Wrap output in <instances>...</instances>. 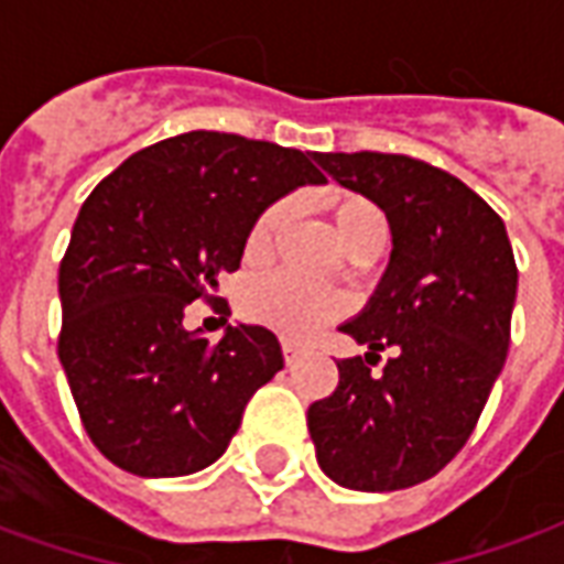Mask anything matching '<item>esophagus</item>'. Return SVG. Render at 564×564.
Here are the masks:
<instances>
[{"label": "esophagus", "mask_w": 564, "mask_h": 564, "mask_svg": "<svg viewBox=\"0 0 564 564\" xmlns=\"http://www.w3.org/2000/svg\"><path fill=\"white\" fill-rule=\"evenodd\" d=\"M283 359H286V366H293V362H299V356L305 354L302 350V344H295V341H283Z\"/></svg>", "instance_id": "obj_1"}]
</instances>
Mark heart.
Listing matches in <instances>:
<instances>
[{
  "label": "heart",
  "instance_id": "heart-1",
  "mask_svg": "<svg viewBox=\"0 0 564 564\" xmlns=\"http://www.w3.org/2000/svg\"><path fill=\"white\" fill-rule=\"evenodd\" d=\"M326 210H329L335 232L350 253L356 247L371 245V241L383 245L387 223L375 202L356 196V193H332L326 198ZM286 214H290V202H274L253 220L245 241L247 262H262L271 257L274 241L286 223ZM245 314L262 326L278 329L286 338H307L323 323L341 317L344 299L329 290L302 286L286 274H265L250 283V290L245 293Z\"/></svg>",
  "mask_w": 564,
  "mask_h": 564
}]
</instances>
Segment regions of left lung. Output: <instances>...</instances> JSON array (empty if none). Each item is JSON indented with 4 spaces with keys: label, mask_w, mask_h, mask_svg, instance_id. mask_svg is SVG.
<instances>
[{
    "label": "left lung",
    "mask_w": 564,
    "mask_h": 564,
    "mask_svg": "<svg viewBox=\"0 0 564 564\" xmlns=\"http://www.w3.org/2000/svg\"><path fill=\"white\" fill-rule=\"evenodd\" d=\"M390 220L392 257L366 311L344 323L366 356L307 408L319 468L338 486L392 492L435 477L471 437L510 344L517 262L508 229L459 177L402 153H314ZM380 349L393 359L380 376Z\"/></svg>",
    "instance_id": "8db88e82"
}]
</instances>
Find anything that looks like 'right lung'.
Here are the masks:
<instances>
[{
	"label": "right lung",
	"instance_id": "add662e5",
	"mask_svg": "<svg viewBox=\"0 0 564 564\" xmlns=\"http://www.w3.org/2000/svg\"><path fill=\"white\" fill-rule=\"evenodd\" d=\"M314 153L229 132H184L132 153L80 205L59 262L66 368L80 423L105 459L139 477L217 462L250 395L283 368L265 326L217 344L186 332L241 265L250 226L295 186L326 184ZM214 311H226L218 299Z\"/></svg>",
	"mask_w": 564,
	"mask_h": 564
}]
</instances>
